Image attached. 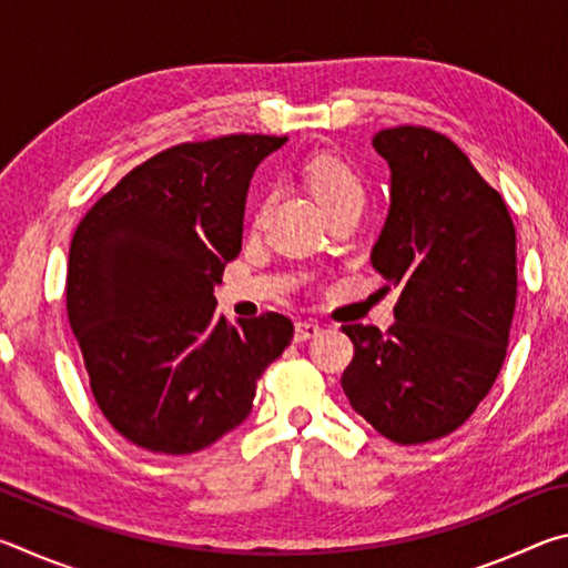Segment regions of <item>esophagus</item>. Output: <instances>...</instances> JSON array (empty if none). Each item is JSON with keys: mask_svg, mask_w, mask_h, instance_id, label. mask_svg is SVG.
<instances>
[{"mask_svg": "<svg viewBox=\"0 0 568 568\" xmlns=\"http://www.w3.org/2000/svg\"><path fill=\"white\" fill-rule=\"evenodd\" d=\"M318 335H321V325L318 323L305 321V323H297L295 325V343L313 341V338H318Z\"/></svg>", "mask_w": 568, "mask_h": 568, "instance_id": "esophagus-1", "label": "esophagus"}]
</instances>
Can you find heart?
Returning a JSON list of instances; mask_svg holds the SVG:
<instances>
[{
	"instance_id": "obj_1",
	"label": "heart",
	"mask_w": 568,
	"mask_h": 568,
	"mask_svg": "<svg viewBox=\"0 0 568 568\" xmlns=\"http://www.w3.org/2000/svg\"><path fill=\"white\" fill-rule=\"evenodd\" d=\"M305 178L325 210L345 197L363 195V187L358 178L353 175V170L335 158H315L305 168Z\"/></svg>"
}]
</instances>
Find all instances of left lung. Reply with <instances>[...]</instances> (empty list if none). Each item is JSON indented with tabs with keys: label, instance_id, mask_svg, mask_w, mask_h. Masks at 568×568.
<instances>
[{
	"label": "left lung",
	"instance_id": "1",
	"mask_svg": "<svg viewBox=\"0 0 568 568\" xmlns=\"http://www.w3.org/2000/svg\"><path fill=\"white\" fill-rule=\"evenodd\" d=\"M390 168V207L371 263L398 287L386 333L345 325L355 355L341 386L393 444L464 426L501 371L516 307V230L504 197L444 134L373 138Z\"/></svg>",
	"mask_w": 568,
	"mask_h": 568
}]
</instances>
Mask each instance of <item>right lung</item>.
<instances>
[{
  "label": "right lung",
  "mask_w": 568,
  "mask_h": 568,
  "mask_svg": "<svg viewBox=\"0 0 568 568\" xmlns=\"http://www.w3.org/2000/svg\"><path fill=\"white\" fill-rule=\"evenodd\" d=\"M287 138L227 134L142 162L77 225L67 315L104 418L134 446L203 450L253 410L293 341L281 313L227 323L215 285L243 245L255 168Z\"/></svg>",
  "instance_id": "add662e5"
}]
</instances>
